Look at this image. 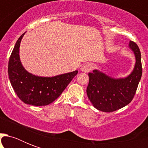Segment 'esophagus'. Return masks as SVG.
I'll return each instance as SVG.
<instances>
[{"mask_svg": "<svg viewBox=\"0 0 148 148\" xmlns=\"http://www.w3.org/2000/svg\"><path fill=\"white\" fill-rule=\"evenodd\" d=\"M92 69V65L89 64V63H86V64H84L82 66H81V71L84 72V73H88V72L90 71Z\"/></svg>", "mask_w": 148, "mask_h": 148, "instance_id": "obj_1", "label": "esophagus"}]
</instances>
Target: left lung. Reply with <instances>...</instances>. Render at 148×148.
<instances>
[{"label":"left lung","instance_id":"1","mask_svg":"<svg viewBox=\"0 0 148 148\" xmlns=\"http://www.w3.org/2000/svg\"><path fill=\"white\" fill-rule=\"evenodd\" d=\"M129 48L135 56V65L128 76L114 78L98 70L89 73L87 95L96 109L112 112L127 105L133 99L142 75L141 54L135 43L130 40Z\"/></svg>","mask_w":148,"mask_h":148}]
</instances>
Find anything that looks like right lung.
<instances>
[{"mask_svg": "<svg viewBox=\"0 0 148 148\" xmlns=\"http://www.w3.org/2000/svg\"><path fill=\"white\" fill-rule=\"evenodd\" d=\"M25 33L15 44L8 63V76L13 89L24 103L34 106L48 105L58 98L77 71L54 77L36 76L27 71L20 60L21 41Z\"/></svg>", "mask_w": 148, "mask_h": 148, "instance_id": "1", "label": "right lung"}]
</instances>
